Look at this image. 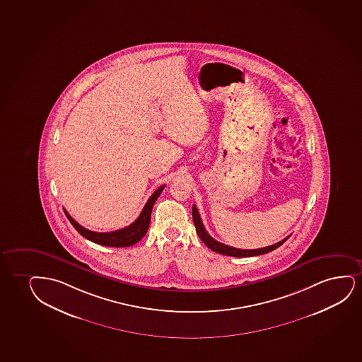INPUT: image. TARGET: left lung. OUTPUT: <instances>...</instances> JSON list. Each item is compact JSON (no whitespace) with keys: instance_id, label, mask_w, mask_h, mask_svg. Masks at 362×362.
<instances>
[{"instance_id":"obj_1","label":"left lung","mask_w":362,"mask_h":362,"mask_svg":"<svg viewBox=\"0 0 362 362\" xmlns=\"http://www.w3.org/2000/svg\"><path fill=\"white\" fill-rule=\"evenodd\" d=\"M192 218L194 226H196V230H197L198 236H199L202 241L206 243V246H208V248H211V251L220 253V255H225V256H259V255H264V253H268V252L274 251L275 248L281 246L288 238H288H285L284 240H281L279 243L272 245V246H268V247L257 248V250H241V248L231 247V246L224 245V243H219V241H216V240L211 238V235L206 233V229H204V225L202 223L201 216H199V213H198L197 206H192Z\"/></svg>"}]
</instances>
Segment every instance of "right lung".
<instances>
[{
  "label": "right lung",
  "instance_id": "add662e5",
  "mask_svg": "<svg viewBox=\"0 0 362 362\" xmlns=\"http://www.w3.org/2000/svg\"><path fill=\"white\" fill-rule=\"evenodd\" d=\"M165 185L156 189V192L151 194L146 206L143 208L142 213L139 214L137 219L133 221L132 224L126 226L124 229L116 230V231H111V233H95V231H90V230L83 228L82 225L78 224L77 221L69 216L67 211H64L66 216L69 218L71 224L74 225V229L77 230L78 233L82 235L83 238H87L89 241L93 243H99L103 246H109V247H129L132 246L138 241H141L151 224V209L156 203L158 197L160 196V193L164 189Z\"/></svg>",
  "mask_w": 362,
  "mask_h": 362
}]
</instances>
